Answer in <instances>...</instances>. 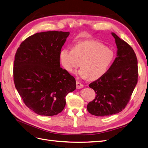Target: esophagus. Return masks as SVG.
Wrapping results in <instances>:
<instances>
[{
    "instance_id": "esophagus-1",
    "label": "esophagus",
    "mask_w": 148,
    "mask_h": 148,
    "mask_svg": "<svg viewBox=\"0 0 148 148\" xmlns=\"http://www.w3.org/2000/svg\"><path fill=\"white\" fill-rule=\"evenodd\" d=\"M83 86H84V84H82L81 82H79V81L76 82V88H77V89H81Z\"/></svg>"
}]
</instances>
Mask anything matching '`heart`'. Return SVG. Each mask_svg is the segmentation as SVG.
Returning <instances> with one entry per match:
<instances>
[{
	"instance_id": "b5f03b06",
	"label": "heart",
	"mask_w": 148,
	"mask_h": 148,
	"mask_svg": "<svg viewBox=\"0 0 148 148\" xmlns=\"http://www.w3.org/2000/svg\"><path fill=\"white\" fill-rule=\"evenodd\" d=\"M115 57L113 51L96 40H86L75 44L73 50L63 49L60 59L63 67L73 73L79 66L82 78L97 80L106 73Z\"/></svg>"
}]
</instances>
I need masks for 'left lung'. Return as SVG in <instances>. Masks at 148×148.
<instances>
[{"label": "left lung", "instance_id": "obj_1", "mask_svg": "<svg viewBox=\"0 0 148 148\" xmlns=\"http://www.w3.org/2000/svg\"><path fill=\"white\" fill-rule=\"evenodd\" d=\"M117 47V57L106 73L89 86L95 99L87 105L91 115H112L122 111L130 100L138 80L137 59L134 51L124 40L112 33Z\"/></svg>", "mask_w": 148, "mask_h": 148}]
</instances>
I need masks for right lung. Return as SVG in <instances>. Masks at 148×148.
Wrapping results in <instances>:
<instances>
[{
	"label": "right lung",
	"instance_id": "add662e5",
	"mask_svg": "<svg viewBox=\"0 0 148 148\" xmlns=\"http://www.w3.org/2000/svg\"><path fill=\"white\" fill-rule=\"evenodd\" d=\"M69 32L49 31L27 38L16 51L13 77L27 107L40 115L63 110L66 97L76 88L75 78L60 66V52Z\"/></svg>",
	"mask_w": 148,
	"mask_h": 148
}]
</instances>
